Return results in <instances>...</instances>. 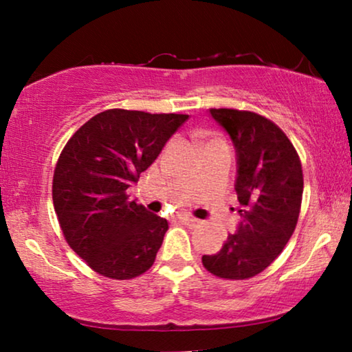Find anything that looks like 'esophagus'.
Returning <instances> with one entry per match:
<instances>
[{"label": "esophagus", "mask_w": 352, "mask_h": 352, "mask_svg": "<svg viewBox=\"0 0 352 352\" xmlns=\"http://www.w3.org/2000/svg\"><path fill=\"white\" fill-rule=\"evenodd\" d=\"M177 219H179L181 223L186 224V226H195L197 223H199V221H197L195 218H192V216H187V214H179V216H177Z\"/></svg>", "instance_id": "34e87169"}]
</instances>
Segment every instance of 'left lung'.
I'll list each match as a JSON object with an SVG mask.
<instances>
[{"label": "left lung", "mask_w": 352, "mask_h": 352, "mask_svg": "<svg viewBox=\"0 0 352 352\" xmlns=\"http://www.w3.org/2000/svg\"><path fill=\"white\" fill-rule=\"evenodd\" d=\"M210 113L235 148L240 223L223 248L204 254L201 263L221 278L245 280L282 253L296 228L302 199L301 162L290 139L271 120L235 109H210Z\"/></svg>", "instance_id": "1"}]
</instances>
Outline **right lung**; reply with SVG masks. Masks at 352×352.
<instances>
[{"label": "right lung", "instance_id": "add662e5", "mask_svg": "<svg viewBox=\"0 0 352 352\" xmlns=\"http://www.w3.org/2000/svg\"><path fill=\"white\" fill-rule=\"evenodd\" d=\"M187 118L110 109L65 144L52 179L54 210L67 243L100 276L133 278L155 261L168 221L126 190Z\"/></svg>", "mask_w": 352, "mask_h": 352}]
</instances>
